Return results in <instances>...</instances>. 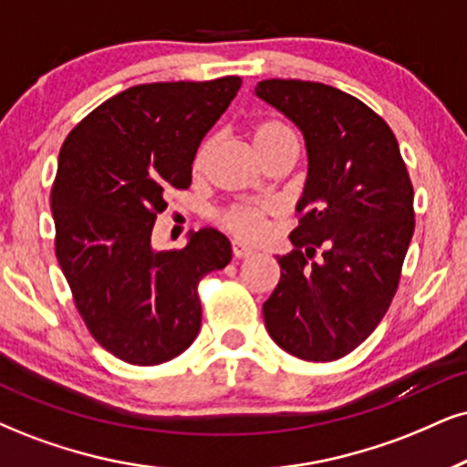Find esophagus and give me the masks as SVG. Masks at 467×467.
I'll list each match as a JSON object with an SVG mask.
<instances>
[{"instance_id": "esophagus-1", "label": "esophagus", "mask_w": 467, "mask_h": 467, "mask_svg": "<svg viewBox=\"0 0 467 467\" xmlns=\"http://www.w3.org/2000/svg\"><path fill=\"white\" fill-rule=\"evenodd\" d=\"M253 253H255L253 246L243 243V240H234V255L238 257V260H243V257H249V255H253Z\"/></svg>"}]
</instances>
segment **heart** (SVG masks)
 <instances>
[{"label":"heart","mask_w":467,"mask_h":467,"mask_svg":"<svg viewBox=\"0 0 467 467\" xmlns=\"http://www.w3.org/2000/svg\"><path fill=\"white\" fill-rule=\"evenodd\" d=\"M287 131H290V128H285L284 123H277V120H270V123H264V125H260V128H257L255 142L262 140V138L287 134ZM205 153H207V142L199 149L197 160H194V166L203 164ZM224 221H227V224L234 229L235 234L244 235V238H257V235H262L264 229H266V221H264V207H260V205H240V207H234V210L229 212Z\"/></svg>","instance_id":"b5f03b06"}]
</instances>
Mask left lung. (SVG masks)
Returning <instances> with one entry per match:
<instances>
[{"instance_id":"left-lung-1","label":"left lung","mask_w":467,"mask_h":467,"mask_svg":"<svg viewBox=\"0 0 467 467\" xmlns=\"http://www.w3.org/2000/svg\"><path fill=\"white\" fill-rule=\"evenodd\" d=\"M255 95L301 130L307 149L295 251L277 260L264 322L298 359H339L396 295L416 224L410 172L388 123L353 95L303 79H262Z\"/></svg>"}]
</instances>
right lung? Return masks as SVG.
Here are the masks:
<instances>
[{"instance_id":"add662e5","label":"right lung","mask_w":467,"mask_h":467,"mask_svg":"<svg viewBox=\"0 0 467 467\" xmlns=\"http://www.w3.org/2000/svg\"><path fill=\"white\" fill-rule=\"evenodd\" d=\"M238 75L210 82L131 86L75 125L51 188L56 255L75 307L108 353L134 366L164 364L201 329L199 281L232 262L218 229L180 251L151 244L155 216L240 90Z\"/></svg>"}]
</instances>
